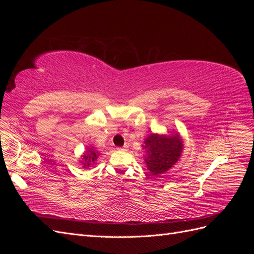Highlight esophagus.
<instances>
[{"label":"esophagus","mask_w":254,"mask_h":254,"mask_svg":"<svg viewBox=\"0 0 254 254\" xmlns=\"http://www.w3.org/2000/svg\"><path fill=\"white\" fill-rule=\"evenodd\" d=\"M127 148H128V147L125 145V146H123V147H119L118 149H119V150H122V151H125V150H127Z\"/></svg>","instance_id":"obj_1"}]
</instances>
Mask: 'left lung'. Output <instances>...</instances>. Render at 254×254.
<instances>
[{
  "mask_svg": "<svg viewBox=\"0 0 254 254\" xmlns=\"http://www.w3.org/2000/svg\"><path fill=\"white\" fill-rule=\"evenodd\" d=\"M182 140L179 135L150 134L144 142L145 162L153 175L165 173L178 161L182 151Z\"/></svg>",
  "mask_w": 254,
  "mask_h": 254,
  "instance_id": "obj_1",
  "label": "left lung"
}]
</instances>
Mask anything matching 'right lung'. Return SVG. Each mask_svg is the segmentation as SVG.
Returning a JSON list of instances; mask_svg holds the SVG:
<instances>
[{
    "label": "right lung",
    "instance_id": "right-lung-1",
    "mask_svg": "<svg viewBox=\"0 0 254 254\" xmlns=\"http://www.w3.org/2000/svg\"><path fill=\"white\" fill-rule=\"evenodd\" d=\"M97 152L96 151H94L93 149H88L87 151H86V153H84L83 155V160H84V164H91V163H93L94 161L97 159Z\"/></svg>",
    "mask_w": 254,
    "mask_h": 254
}]
</instances>
